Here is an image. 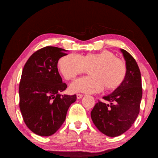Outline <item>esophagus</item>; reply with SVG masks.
<instances>
[{"label":"esophagus","mask_w":158,"mask_h":158,"mask_svg":"<svg viewBox=\"0 0 158 158\" xmlns=\"http://www.w3.org/2000/svg\"><path fill=\"white\" fill-rule=\"evenodd\" d=\"M81 97H83V94H77V99H81Z\"/></svg>","instance_id":"34e87169"}]
</instances>
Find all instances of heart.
Listing matches in <instances>:
<instances>
[{
    "mask_svg": "<svg viewBox=\"0 0 158 158\" xmlns=\"http://www.w3.org/2000/svg\"><path fill=\"white\" fill-rule=\"evenodd\" d=\"M59 66L67 80L73 79L90 68L91 76L81 77L70 84V90L74 93H99L104 86L108 91L114 90L123 84L127 74L125 62L106 50L83 56L70 54L60 59Z\"/></svg>",
    "mask_w": 158,
    "mask_h": 158,
    "instance_id": "heart-1",
    "label": "heart"
}]
</instances>
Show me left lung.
<instances>
[{"label": "left lung", "mask_w": 158, "mask_h": 158, "mask_svg": "<svg viewBox=\"0 0 158 158\" xmlns=\"http://www.w3.org/2000/svg\"><path fill=\"white\" fill-rule=\"evenodd\" d=\"M121 51L127 67L124 81L113 93L103 97L108 103L99 100L90 113L96 127L109 137L119 136L131 127L138 116L142 97L138 65L127 51Z\"/></svg>", "instance_id": "1"}]
</instances>
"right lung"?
Listing matches in <instances>:
<instances>
[{
	"label": "right lung",
	"instance_id": "1",
	"mask_svg": "<svg viewBox=\"0 0 158 158\" xmlns=\"http://www.w3.org/2000/svg\"><path fill=\"white\" fill-rule=\"evenodd\" d=\"M65 50L46 46L33 53L25 63L19 84V107L28 128L41 136H50L64 122L76 94H60L62 82L57 64Z\"/></svg>",
	"mask_w": 158,
	"mask_h": 158
}]
</instances>
